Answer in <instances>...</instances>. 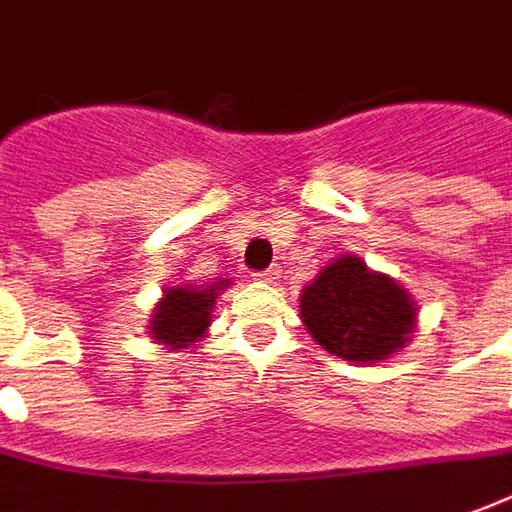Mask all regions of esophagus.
Masks as SVG:
<instances>
[{"mask_svg":"<svg viewBox=\"0 0 512 512\" xmlns=\"http://www.w3.org/2000/svg\"><path fill=\"white\" fill-rule=\"evenodd\" d=\"M256 276L262 278V281H273V278H278V267H267V270L256 273Z\"/></svg>","mask_w":512,"mask_h":512,"instance_id":"1","label":"esophagus"}]
</instances>
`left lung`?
<instances>
[{
  "label": "left lung",
  "instance_id": "obj_1",
  "mask_svg": "<svg viewBox=\"0 0 512 512\" xmlns=\"http://www.w3.org/2000/svg\"><path fill=\"white\" fill-rule=\"evenodd\" d=\"M301 317L317 345L351 362L390 357L415 329L410 295L357 256L329 264L303 290Z\"/></svg>",
  "mask_w": 512,
  "mask_h": 512
}]
</instances>
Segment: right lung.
Listing matches in <instances>:
<instances>
[{
  "label": "right lung",
  "mask_w": 512,
  "mask_h": 512,
  "mask_svg": "<svg viewBox=\"0 0 512 512\" xmlns=\"http://www.w3.org/2000/svg\"><path fill=\"white\" fill-rule=\"evenodd\" d=\"M225 284L228 281H217L211 287H172L167 290L164 301L155 309L150 334L169 348H186L189 343H195L197 337H203V331L209 329L211 303Z\"/></svg>",
  "instance_id": "1"
}]
</instances>
